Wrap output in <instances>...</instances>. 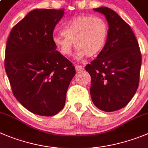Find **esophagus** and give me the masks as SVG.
Listing matches in <instances>:
<instances>
[{
  "label": "esophagus",
  "mask_w": 148,
  "mask_h": 148,
  "mask_svg": "<svg viewBox=\"0 0 148 148\" xmlns=\"http://www.w3.org/2000/svg\"><path fill=\"white\" fill-rule=\"evenodd\" d=\"M75 69L77 71H81L84 70V67L79 65H75Z\"/></svg>",
  "instance_id": "obj_1"
}]
</instances>
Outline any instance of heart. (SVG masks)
I'll use <instances>...</instances> for the list:
<instances>
[{"label":"heart","mask_w":148,"mask_h":148,"mask_svg":"<svg viewBox=\"0 0 148 148\" xmlns=\"http://www.w3.org/2000/svg\"><path fill=\"white\" fill-rule=\"evenodd\" d=\"M107 36L108 25L105 20L81 15L66 21L62 27V34L54 36L52 41L65 56L71 55L74 45L78 49L76 58L81 60L99 55L105 46Z\"/></svg>","instance_id":"1"}]
</instances>
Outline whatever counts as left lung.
<instances>
[{
    "instance_id": "obj_1",
    "label": "left lung",
    "mask_w": 148,
    "mask_h": 148,
    "mask_svg": "<svg viewBox=\"0 0 148 148\" xmlns=\"http://www.w3.org/2000/svg\"><path fill=\"white\" fill-rule=\"evenodd\" d=\"M109 24L106 45L96 59L85 66L91 77V99L97 108L114 112L126 106L139 86L142 55L132 28L112 9H93Z\"/></svg>"
}]
</instances>
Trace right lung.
Here are the masks:
<instances>
[{"instance_id": "obj_1", "label": "right lung", "mask_w": 148, "mask_h": 148, "mask_svg": "<svg viewBox=\"0 0 148 148\" xmlns=\"http://www.w3.org/2000/svg\"><path fill=\"white\" fill-rule=\"evenodd\" d=\"M63 14L64 9L31 11L14 26L5 46V70L14 96L38 115L53 116L63 110L76 74L52 41Z\"/></svg>"}]
</instances>
